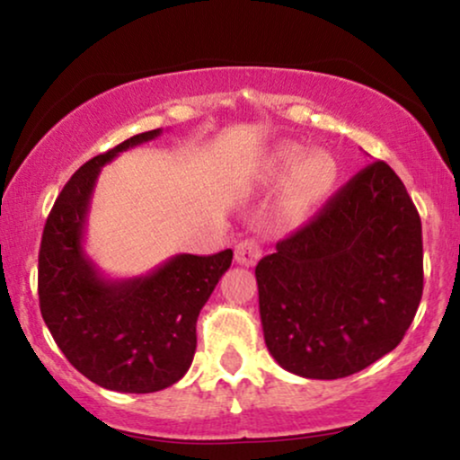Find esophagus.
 <instances>
[{"label": "esophagus", "mask_w": 460, "mask_h": 460, "mask_svg": "<svg viewBox=\"0 0 460 460\" xmlns=\"http://www.w3.org/2000/svg\"><path fill=\"white\" fill-rule=\"evenodd\" d=\"M259 259H261V246L257 240H252V237H246V240H242L235 246V261L240 265L252 267Z\"/></svg>", "instance_id": "34e87169"}]
</instances>
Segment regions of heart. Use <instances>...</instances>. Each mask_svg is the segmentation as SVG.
Segmentation results:
<instances>
[{
    "mask_svg": "<svg viewBox=\"0 0 460 460\" xmlns=\"http://www.w3.org/2000/svg\"><path fill=\"white\" fill-rule=\"evenodd\" d=\"M337 173V161L324 150L305 156L301 144L284 142L261 161L254 180L261 187H278L288 177L280 197V214L288 223H301L327 199Z\"/></svg>",
    "mask_w": 460,
    "mask_h": 460,
    "instance_id": "obj_1",
    "label": "heart"
}]
</instances>
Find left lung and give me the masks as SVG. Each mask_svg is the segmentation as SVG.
Masks as SVG:
<instances>
[{
	"mask_svg": "<svg viewBox=\"0 0 460 460\" xmlns=\"http://www.w3.org/2000/svg\"><path fill=\"white\" fill-rule=\"evenodd\" d=\"M267 350L290 374L337 380L403 340L422 297V225L385 161L360 170L259 261Z\"/></svg>",
	"mask_w": 460,
	"mask_h": 460,
	"instance_id": "8db88e82",
	"label": "left lung"
}]
</instances>
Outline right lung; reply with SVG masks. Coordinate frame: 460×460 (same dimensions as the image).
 <instances>
[{
  "mask_svg": "<svg viewBox=\"0 0 460 460\" xmlns=\"http://www.w3.org/2000/svg\"><path fill=\"white\" fill-rule=\"evenodd\" d=\"M161 129L137 133L86 161L57 197L38 259L40 310L57 346L80 374L108 391L156 393L193 363L197 316L234 250L176 254L146 276L112 280L84 250L91 197L102 167Z\"/></svg>",
  "mask_w": 460,
  "mask_h": 460,
  "instance_id": "right-lung-1",
  "label": "right lung"
}]
</instances>
